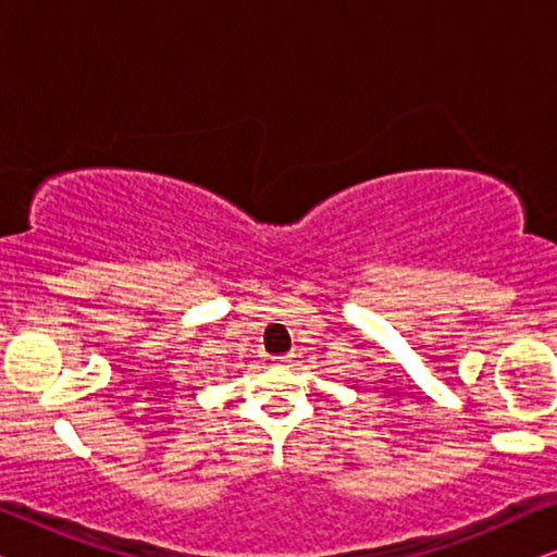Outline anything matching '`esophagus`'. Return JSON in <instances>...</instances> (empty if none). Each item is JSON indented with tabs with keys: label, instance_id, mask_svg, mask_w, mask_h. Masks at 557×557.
Wrapping results in <instances>:
<instances>
[{
	"label": "esophagus",
	"instance_id": "obj_1",
	"mask_svg": "<svg viewBox=\"0 0 557 557\" xmlns=\"http://www.w3.org/2000/svg\"><path fill=\"white\" fill-rule=\"evenodd\" d=\"M288 362H292V355H278V357H273V364H276V368H288Z\"/></svg>",
	"mask_w": 557,
	"mask_h": 557
}]
</instances>
